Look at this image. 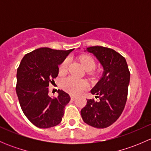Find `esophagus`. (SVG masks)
I'll return each mask as SVG.
<instances>
[{"label":"esophagus","instance_id":"esophagus-1","mask_svg":"<svg viewBox=\"0 0 151 151\" xmlns=\"http://www.w3.org/2000/svg\"><path fill=\"white\" fill-rule=\"evenodd\" d=\"M76 99H77V97L74 96H71V99L73 100V101H74V100H75Z\"/></svg>","mask_w":151,"mask_h":151}]
</instances>
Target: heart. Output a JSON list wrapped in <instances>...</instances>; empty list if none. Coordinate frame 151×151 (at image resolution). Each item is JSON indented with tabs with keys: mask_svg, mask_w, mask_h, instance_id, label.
Instances as JSON below:
<instances>
[{
	"mask_svg": "<svg viewBox=\"0 0 151 151\" xmlns=\"http://www.w3.org/2000/svg\"><path fill=\"white\" fill-rule=\"evenodd\" d=\"M80 60L87 71H91L96 66L95 60L88 55H83L80 57ZM69 59L66 58L59 66V73L60 74H66L68 71ZM63 88L71 94H79L88 88V84L86 81L75 77H68L62 82Z\"/></svg>",
	"mask_w": 151,
	"mask_h": 151,
	"instance_id": "obj_1",
	"label": "heart"
}]
</instances>
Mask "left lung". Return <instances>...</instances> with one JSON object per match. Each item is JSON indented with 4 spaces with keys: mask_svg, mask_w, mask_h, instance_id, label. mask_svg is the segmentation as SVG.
<instances>
[{
    "mask_svg": "<svg viewBox=\"0 0 151 151\" xmlns=\"http://www.w3.org/2000/svg\"><path fill=\"white\" fill-rule=\"evenodd\" d=\"M87 50L96 57L104 71L101 80L91 91L99 100L87 99L81 115L89 126L104 129L115 123L124 109L130 71L125 58L112 49L95 46Z\"/></svg>",
    "mask_w": 151,
    "mask_h": 151,
    "instance_id": "1",
    "label": "left lung"
}]
</instances>
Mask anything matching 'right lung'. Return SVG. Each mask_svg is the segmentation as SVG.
<instances>
[{"instance_id":"1","label":"right lung","mask_w":151,"mask_h":151,"mask_svg":"<svg viewBox=\"0 0 151 151\" xmlns=\"http://www.w3.org/2000/svg\"><path fill=\"white\" fill-rule=\"evenodd\" d=\"M74 49L42 47L25 55L17 73L16 92L22 112L36 127H53L61 122L69 95L58 90V96H49V85L55 83L58 66Z\"/></svg>"}]
</instances>
